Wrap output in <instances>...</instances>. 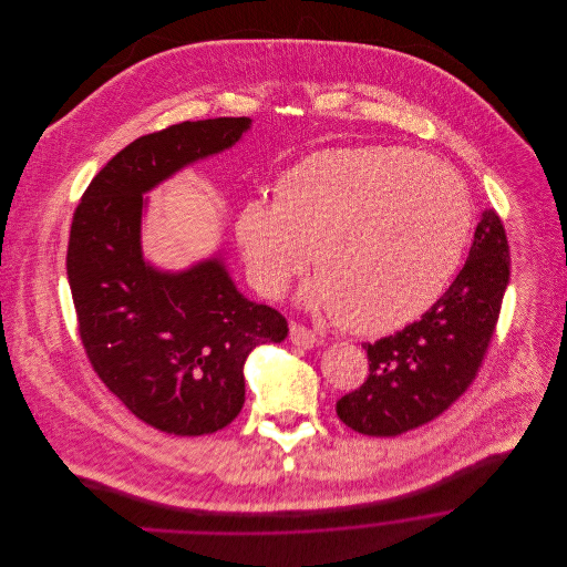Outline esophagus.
Returning a JSON list of instances; mask_svg holds the SVG:
<instances>
[{
	"label": "esophagus",
	"instance_id": "1",
	"mask_svg": "<svg viewBox=\"0 0 567 567\" xmlns=\"http://www.w3.org/2000/svg\"><path fill=\"white\" fill-rule=\"evenodd\" d=\"M290 340H292V344H297L301 349H312L319 342V338L312 329H308L306 324L295 323V321L290 323Z\"/></svg>",
	"mask_w": 567,
	"mask_h": 567
}]
</instances>
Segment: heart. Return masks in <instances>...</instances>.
Here are the masks:
<instances>
[{
    "label": "heart",
    "instance_id": "1",
    "mask_svg": "<svg viewBox=\"0 0 567 567\" xmlns=\"http://www.w3.org/2000/svg\"><path fill=\"white\" fill-rule=\"evenodd\" d=\"M472 223L470 189L452 165L398 146H349L288 167L275 205L244 200L234 234L264 297H279L312 257L303 301L344 329L382 333L432 306Z\"/></svg>",
    "mask_w": 567,
    "mask_h": 567
}]
</instances>
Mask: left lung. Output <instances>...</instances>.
Here are the masks:
<instances>
[{
    "label": "left lung",
    "mask_w": 567,
    "mask_h": 567,
    "mask_svg": "<svg viewBox=\"0 0 567 567\" xmlns=\"http://www.w3.org/2000/svg\"><path fill=\"white\" fill-rule=\"evenodd\" d=\"M508 275L504 225L486 209L470 257L445 295L419 321L362 344L369 378L336 402L340 421L367 436H398L454 404L481 371Z\"/></svg>",
    "instance_id": "obj_1"
}]
</instances>
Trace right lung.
<instances>
[{"mask_svg": "<svg viewBox=\"0 0 567 567\" xmlns=\"http://www.w3.org/2000/svg\"><path fill=\"white\" fill-rule=\"evenodd\" d=\"M248 117L181 122L120 151L74 212L68 279L84 353L137 419L176 436L212 434L244 405V360L288 336L284 315L238 292L220 257L162 272L142 255L144 194L231 148Z\"/></svg>", "mask_w": 567, "mask_h": 567, "instance_id": "right-lung-1", "label": "right lung"}]
</instances>
